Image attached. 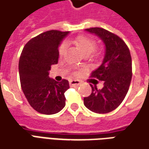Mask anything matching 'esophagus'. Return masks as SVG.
<instances>
[{
  "label": "esophagus",
  "mask_w": 149,
  "mask_h": 149,
  "mask_svg": "<svg viewBox=\"0 0 149 149\" xmlns=\"http://www.w3.org/2000/svg\"><path fill=\"white\" fill-rule=\"evenodd\" d=\"M69 84L71 86H74V85H81V81L78 80H72L69 81Z\"/></svg>",
  "instance_id": "esophagus-1"
}]
</instances>
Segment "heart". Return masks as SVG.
<instances>
[{"label": "heart", "instance_id": "heart-1", "mask_svg": "<svg viewBox=\"0 0 149 149\" xmlns=\"http://www.w3.org/2000/svg\"><path fill=\"white\" fill-rule=\"evenodd\" d=\"M75 45L79 49L81 50L85 56H88L91 53H95V50L97 47L96 42L90 37L85 36V35H81L79 36L74 40ZM67 50V43L65 42H63L60 43L59 47V55L60 56H63L64 53L66 52ZM97 55V53H95Z\"/></svg>", "mask_w": 149, "mask_h": 149}]
</instances>
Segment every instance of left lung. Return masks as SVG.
<instances>
[{
    "mask_svg": "<svg viewBox=\"0 0 149 149\" xmlns=\"http://www.w3.org/2000/svg\"><path fill=\"white\" fill-rule=\"evenodd\" d=\"M102 38L106 45L102 64L90 74V77L103 81L102 89L92 87V93L84 98V104L94 113L106 114L115 110L128 92L132 77V56L128 47L118 35L101 27L86 29Z\"/></svg>",
    "mask_w": 149,
    "mask_h": 149,
    "instance_id": "obj_1",
    "label": "left lung"
}]
</instances>
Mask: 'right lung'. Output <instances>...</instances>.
<instances>
[{
    "mask_svg": "<svg viewBox=\"0 0 149 149\" xmlns=\"http://www.w3.org/2000/svg\"><path fill=\"white\" fill-rule=\"evenodd\" d=\"M68 31L52 30L35 36L24 46L19 59L21 87L28 102L38 113L53 114L65 107L67 80L49 77L51 67L59 59L58 47Z\"/></svg>",
    "mask_w": 149,
    "mask_h": 149,
    "instance_id": "right-lung-1",
    "label": "right lung"
}]
</instances>
